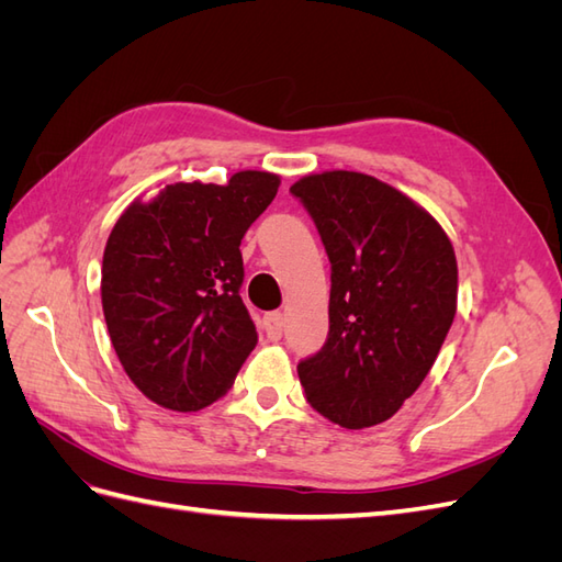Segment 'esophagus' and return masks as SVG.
<instances>
[{
  "label": "esophagus",
  "instance_id": "34e87169",
  "mask_svg": "<svg viewBox=\"0 0 562 562\" xmlns=\"http://www.w3.org/2000/svg\"><path fill=\"white\" fill-rule=\"evenodd\" d=\"M283 323H285L283 314H279V312H271V314H267L262 318V328H265V333H267V337L271 339V342H277V339H281Z\"/></svg>",
  "mask_w": 562,
  "mask_h": 562
}]
</instances>
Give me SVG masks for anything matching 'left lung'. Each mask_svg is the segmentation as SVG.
<instances>
[{"label": "left lung", "mask_w": 562, "mask_h": 562, "mask_svg": "<svg viewBox=\"0 0 562 562\" xmlns=\"http://www.w3.org/2000/svg\"><path fill=\"white\" fill-rule=\"evenodd\" d=\"M330 260L326 345L297 366L307 403L345 429L394 417L429 375L457 312L446 229L411 196L356 171L300 178Z\"/></svg>", "instance_id": "1"}]
</instances>
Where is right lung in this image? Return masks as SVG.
Returning <instances> with one entry per match:
<instances>
[{
  "label": "right lung",
  "instance_id": "add662e5",
  "mask_svg": "<svg viewBox=\"0 0 562 562\" xmlns=\"http://www.w3.org/2000/svg\"><path fill=\"white\" fill-rule=\"evenodd\" d=\"M281 178L239 171L225 184L176 182L119 215L103 255V314L131 382L168 411L225 396L258 345L239 295L241 239Z\"/></svg>",
  "mask_w": 562,
  "mask_h": 562
}]
</instances>
